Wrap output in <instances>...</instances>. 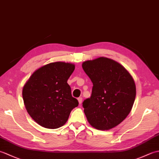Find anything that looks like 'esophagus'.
Segmentation results:
<instances>
[{
  "label": "esophagus",
  "instance_id": "obj_1",
  "mask_svg": "<svg viewBox=\"0 0 159 159\" xmlns=\"http://www.w3.org/2000/svg\"><path fill=\"white\" fill-rule=\"evenodd\" d=\"M78 101H79V103L80 104L82 103L83 98H78Z\"/></svg>",
  "mask_w": 159,
  "mask_h": 159
}]
</instances>
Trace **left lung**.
<instances>
[{"label": "left lung", "instance_id": "8db88e82", "mask_svg": "<svg viewBox=\"0 0 159 159\" xmlns=\"http://www.w3.org/2000/svg\"><path fill=\"white\" fill-rule=\"evenodd\" d=\"M82 67L93 83L92 96L83 102L84 113L93 128L110 130L130 113L135 100V83L124 67L107 57L86 61Z\"/></svg>", "mask_w": 159, "mask_h": 159}]
</instances>
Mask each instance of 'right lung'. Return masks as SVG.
Instances as JSON below:
<instances>
[{"instance_id":"add662e5","label":"right lung","mask_w":159,"mask_h":159,"mask_svg":"<svg viewBox=\"0 0 159 159\" xmlns=\"http://www.w3.org/2000/svg\"><path fill=\"white\" fill-rule=\"evenodd\" d=\"M74 68L70 63H50L35 70L25 83L22 97L26 109L40 126L50 129L63 126L79 105L67 83Z\"/></svg>"}]
</instances>
